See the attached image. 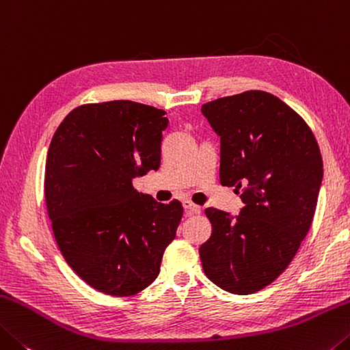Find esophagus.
<instances>
[{"label": "esophagus", "instance_id": "esophagus-1", "mask_svg": "<svg viewBox=\"0 0 350 350\" xmlns=\"http://www.w3.org/2000/svg\"><path fill=\"white\" fill-rule=\"evenodd\" d=\"M185 209H186L187 215H193V214L202 213V208H200V206H197V204L191 203V202H185Z\"/></svg>", "mask_w": 350, "mask_h": 350}]
</instances>
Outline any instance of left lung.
<instances>
[{"label": "left lung", "mask_w": 350, "mask_h": 350, "mask_svg": "<svg viewBox=\"0 0 350 350\" xmlns=\"http://www.w3.org/2000/svg\"><path fill=\"white\" fill-rule=\"evenodd\" d=\"M202 113L220 136V183L245 206L239 215L206 209L213 234L200 259L217 287L251 295L284 273L307 236L323 157L304 119L265 91L221 97Z\"/></svg>", "instance_id": "obj_1"}]
</instances>
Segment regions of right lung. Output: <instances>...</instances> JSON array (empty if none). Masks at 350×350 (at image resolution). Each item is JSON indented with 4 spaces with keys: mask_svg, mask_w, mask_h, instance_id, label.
I'll return each instance as SVG.
<instances>
[{
    "mask_svg": "<svg viewBox=\"0 0 350 350\" xmlns=\"http://www.w3.org/2000/svg\"><path fill=\"white\" fill-rule=\"evenodd\" d=\"M165 111L131 100L74 108L49 144L44 200L55 242L80 279L131 296L159 274L183 217L137 192L133 180L161 164Z\"/></svg>",
    "mask_w": 350,
    "mask_h": 350,
    "instance_id": "add662e5",
    "label": "right lung"
}]
</instances>
